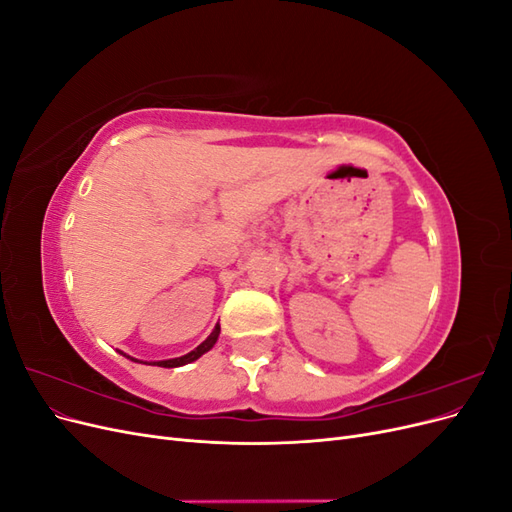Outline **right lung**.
Instances as JSON below:
<instances>
[{
	"label": "right lung",
	"mask_w": 512,
	"mask_h": 512,
	"mask_svg": "<svg viewBox=\"0 0 512 512\" xmlns=\"http://www.w3.org/2000/svg\"><path fill=\"white\" fill-rule=\"evenodd\" d=\"M218 337H220V324H218V327L213 329V333L205 339V342L200 344L198 348H194L192 352L183 354V356H177V359H166V361L145 363V365H158V367H181V365H188V363H192V361L200 359V356H203L205 352H209V350L215 346V342H218ZM121 354H123V352H121ZM123 356H126V354H123ZM128 359H132V356H128ZM132 361H136V359H132ZM138 363H141V361H138Z\"/></svg>",
	"instance_id": "1"
}]
</instances>
